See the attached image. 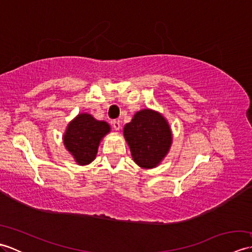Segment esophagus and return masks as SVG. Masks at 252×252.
<instances>
[{
	"mask_svg": "<svg viewBox=\"0 0 252 252\" xmlns=\"http://www.w3.org/2000/svg\"><path fill=\"white\" fill-rule=\"evenodd\" d=\"M112 126H114V129H115L116 131H119L120 127H121L120 121H119V120H114V121H112Z\"/></svg>",
	"mask_w": 252,
	"mask_h": 252,
	"instance_id": "34e87169",
	"label": "esophagus"
}]
</instances>
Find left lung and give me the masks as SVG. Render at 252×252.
Here are the masks:
<instances>
[{"instance_id":"1","label":"left lung","mask_w":252,"mask_h":252,"mask_svg":"<svg viewBox=\"0 0 252 252\" xmlns=\"http://www.w3.org/2000/svg\"><path fill=\"white\" fill-rule=\"evenodd\" d=\"M134 162L143 169H154L163 161L172 145V131L159 111L138 110L123 127Z\"/></svg>"}]
</instances>
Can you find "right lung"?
Here are the masks:
<instances>
[{"instance_id":"1","label":"right lung","mask_w":252,"mask_h":252,"mask_svg":"<svg viewBox=\"0 0 252 252\" xmlns=\"http://www.w3.org/2000/svg\"><path fill=\"white\" fill-rule=\"evenodd\" d=\"M109 123L82 112L68 123L63 135V146L79 165L90 164L96 158L101 140L110 132Z\"/></svg>"}]
</instances>
